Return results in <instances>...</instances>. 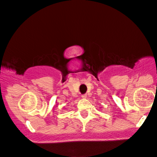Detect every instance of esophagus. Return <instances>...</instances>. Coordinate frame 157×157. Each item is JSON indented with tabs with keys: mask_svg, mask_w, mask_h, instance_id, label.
<instances>
[{
	"mask_svg": "<svg viewBox=\"0 0 157 157\" xmlns=\"http://www.w3.org/2000/svg\"><path fill=\"white\" fill-rule=\"evenodd\" d=\"M82 98H87V95H86V94L82 95Z\"/></svg>",
	"mask_w": 157,
	"mask_h": 157,
	"instance_id": "obj_1",
	"label": "esophagus"
}]
</instances>
